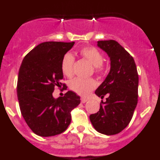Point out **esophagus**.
<instances>
[{
	"mask_svg": "<svg viewBox=\"0 0 160 160\" xmlns=\"http://www.w3.org/2000/svg\"><path fill=\"white\" fill-rule=\"evenodd\" d=\"M87 101H88V99H87V98H81V102H82V103L87 102Z\"/></svg>",
	"mask_w": 160,
	"mask_h": 160,
	"instance_id": "34e87169",
	"label": "esophagus"
}]
</instances>
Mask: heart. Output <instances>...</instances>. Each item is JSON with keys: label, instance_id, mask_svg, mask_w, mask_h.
Instances as JSON below:
<instances>
[{"label": "heart", "instance_id": "1", "mask_svg": "<svg viewBox=\"0 0 160 160\" xmlns=\"http://www.w3.org/2000/svg\"><path fill=\"white\" fill-rule=\"evenodd\" d=\"M79 54L84 60L93 65L94 71L97 74H102L107 70V65L103 62L102 53L94 46H85L79 50ZM75 59L70 53H66L61 62V70L63 75L67 78L72 77ZM97 82L94 79L74 78L70 82L69 87L72 91L79 95L86 96L96 88Z\"/></svg>", "mask_w": 160, "mask_h": 160}]
</instances>
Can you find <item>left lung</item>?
I'll return each mask as SVG.
<instances>
[{
    "label": "left lung",
    "instance_id": "left-lung-1",
    "mask_svg": "<svg viewBox=\"0 0 160 160\" xmlns=\"http://www.w3.org/2000/svg\"><path fill=\"white\" fill-rule=\"evenodd\" d=\"M98 46L110 57L111 70L95 91L101 98L107 95V101L90 119L99 133L116 135L130 123L138 103V71L132 56L118 42L98 41Z\"/></svg>",
    "mask_w": 160,
    "mask_h": 160
}]
</instances>
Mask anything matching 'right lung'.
<instances>
[{
    "label": "right lung",
    "mask_w": 160,
    "mask_h": 160,
    "mask_svg": "<svg viewBox=\"0 0 160 160\" xmlns=\"http://www.w3.org/2000/svg\"><path fill=\"white\" fill-rule=\"evenodd\" d=\"M74 42H46L24 58L18 73L17 93L20 110L29 128L42 137L54 136L64 132L71 122V111L80 103V97L67 91L54 98L56 87L62 82L61 62Z\"/></svg>",
    "instance_id": "obj_1"
}]
</instances>
